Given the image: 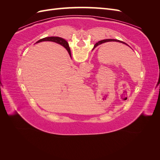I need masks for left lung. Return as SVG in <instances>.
Instances as JSON below:
<instances>
[{
	"mask_svg": "<svg viewBox=\"0 0 160 160\" xmlns=\"http://www.w3.org/2000/svg\"><path fill=\"white\" fill-rule=\"evenodd\" d=\"M106 41V40H103V41H99L98 42H97L96 43V45L94 46V47H95V46H98V45H100V44H102V43H103L104 42H105ZM121 42V41H120ZM123 43H124V42H123ZM124 44H125V45H127L126 43H124Z\"/></svg>",
	"mask_w": 160,
	"mask_h": 160,
	"instance_id": "8db88e82",
	"label": "left lung"
}]
</instances>
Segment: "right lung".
<instances>
[{
	"mask_svg": "<svg viewBox=\"0 0 160 160\" xmlns=\"http://www.w3.org/2000/svg\"><path fill=\"white\" fill-rule=\"evenodd\" d=\"M42 41H52V42H55L58 43V44H60L65 48V49L67 50V51H68L69 55H71V51H70V48L69 47L68 42H67L65 39H63V38H62L61 37H49L43 38L42 39L38 41L37 42H39Z\"/></svg>",
	"mask_w": 160,
	"mask_h": 160,
	"instance_id": "right-lung-1",
	"label": "right lung"
}]
</instances>
